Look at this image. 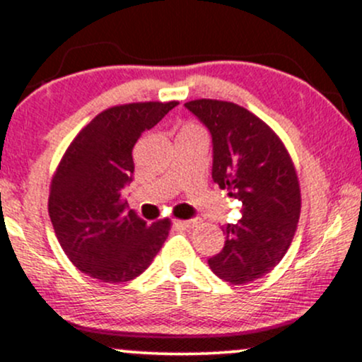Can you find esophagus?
Listing matches in <instances>:
<instances>
[{"label": "esophagus", "instance_id": "1", "mask_svg": "<svg viewBox=\"0 0 362 362\" xmlns=\"http://www.w3.org/2000/svg\"><path fill=\"white\" fill-rule=\"evenodd\" d=\"M192 225L194 221L190 220H175V226H178V228H190Z\"/></svg>", "mask_w": 362, "mask_h": 362}]
</instances>
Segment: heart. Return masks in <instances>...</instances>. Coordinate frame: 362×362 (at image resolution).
<instances>
[{
  "label": "heart",
  "instance_id": "1",
  "mask_svg": "<svg viewBox=\"0 0 362 362\" xmlns=\"http://www.w3.org/2000/svg\"><path fill=\"white\" fill-rule=\"evenodd\" d=\"M187 130H202L199 125H196V123H185L184 127H182V132H187Z\"/></svg>",
  "mask_w": 362,
  "mask_h": 362
}]
</instances>
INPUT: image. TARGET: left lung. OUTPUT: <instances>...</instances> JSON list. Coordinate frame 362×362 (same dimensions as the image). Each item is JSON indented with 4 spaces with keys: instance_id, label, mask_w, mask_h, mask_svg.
Instances as JSON below:
<instances>
[{
    "instance_id": "left-lung-1",
    "label": "left lung",
    "mask_w": 362,
    "mask_h": 362,
    "mask_svg": "<svg viewBox=\"0 0 362 362\" xmlns=\"http://www.w3.org/2000/svg\"><path fill=\"white\" fill-rule=\"evenodd\" d=\"M185 106L213 136V180L242 202L244 216L226 225L225 247L209 268L232 285L251 284L280 263L300 216V185L284 141L244 106L194 99Z\"/></svg>"
}]
</instances>
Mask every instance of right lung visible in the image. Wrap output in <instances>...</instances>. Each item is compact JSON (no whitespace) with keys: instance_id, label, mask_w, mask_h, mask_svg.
<instances>
[{"instance_id":"right-lung-1","label":"right lung","mask_w":362,"mask_h":362,"mask_svg":"<svg viewBox=\"0 0 362 362\" xmlns=\"http://www.w3.org/2000/svg\"><path fill=\"white\" fill-rule=\"evenodd\" d=\"M178 101L111 106L66 148L49 185L51 223L69 259L86 275L123 284L144 272L168 237V218L148 225L127 211L122 190L134 173L132 149Z\"/></svg>"}]
</instances>
